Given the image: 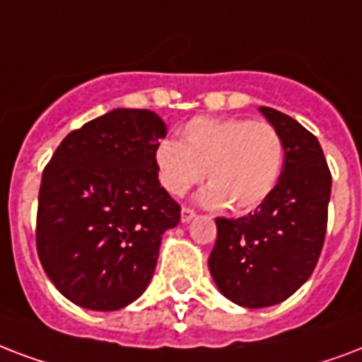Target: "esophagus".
Segmentation results:
<instances>
[{
	"label": "esophagus",
	"instance_id": "1",
	"mask_svg": "<svg viewBox=\"0 0 362 362\" xmlns=\"http://www.w3.org/2000/svg\"><path fill=\"white\" fill-rule=\"evenodd\" d=\"M193 218H195V211H192V209H186V206H184V209H182V216H180L182 224H187V222H192Z\"/></svg>",
	"mask_w": 362,
	"mask_h": 362
}]
</instances>
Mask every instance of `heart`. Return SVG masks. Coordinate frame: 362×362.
I'll return each instance as SVG.
<instances>
[{
	"label": "heart",
	"instance_id": "1",
	"mask_svg": "<svg viewBox=\"0 0 362 362\" xmlns=\"http://www.w3.org/2000/svg\"><path fill=\"white\" fill-rule=\"evenodd\" d=\"M285 146L266 121L195 117L180 131V142L161 140L153 150L157 180L170 195H184L203 178L201 203L230 205L235 212L256 209L277 186Z\"/></svg>",
	"mask_w": 362,
	"mask_h": 362
}]
</instances>
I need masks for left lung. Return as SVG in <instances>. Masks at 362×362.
<instances>
[{"label":"left lung","mask_w":362,"mask_h":362,"mask_svg":"<svg viewBox=\"0 0 362 362\" xmlns=\"http://www.w3.org/2000/svg\"><path fill=\"white\" fill-rule=\"evenodd\" d=\"M260 114L285 146L279 182L255 212L216 218L209 269L218 291L243 308L285 302L310 279L327 233L332 176L321 144L296 119L273 107Z\"/></svg>","instance_id":"obj_1"}]
</instances>
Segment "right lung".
Wrapping results in <instances>:
<instances>
[{
	"instance_id": "obj_1",
	"label": "right lung",
	"mask_w": 362,
	"mask_h": 362,
	"mask_svg": "<svg viewBox=\"0 0 362 362\" xmlns=\"http://www.w3.org/2000/svg\"><path fill=\"white\" fill-rule=\"evenodd\" d=\"M165 136L156 112L115 107L71 131L43 170L37 255L79 308L121 310L150 285L163 233L180 222L153 165Z\"/></svg>"
}]
</instances>
